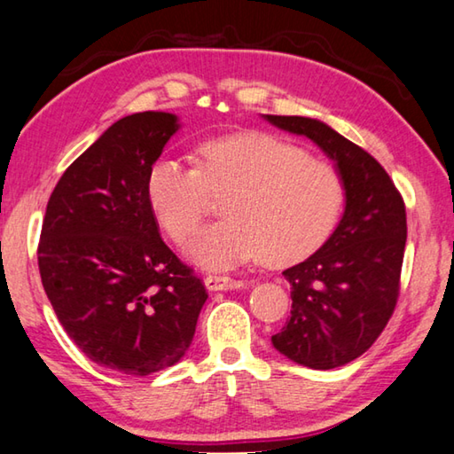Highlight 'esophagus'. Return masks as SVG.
Here are the masks:
<instances>
[{
    "label": "esophagus",
    "instance_id": "obj_1",
    "mask_svg": "<svg viewBox=\"0 0 454 454\" xmlns=\"http://www.w3.org/2000/svg\"><path fill=\"white\" fill-rule=\"evenodd\" d=\"M245 284L241 279H231L225 276H207L205 278V287L209 292H225V289H241Z\"/></svg>",
    "mask_w": 454,
    "mask_h": 454
}]
</instances>
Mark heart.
<instances>
[{
  "instance_id": "1",
  "label": "heart",
  "mask_w": 454,
  "mask_h": 454,
  "mask_svg": "<svg viewBox=\"0 0 454 454\" xmlns=\"http://www.w3.org/2000/svg\"><path fill=\"white\" fill-rule=\"evenodd\" d=\"M209 195L227 197L225 219L197 233L184 251L192 263L221 271L257 257L287 265L314 254L336 227L344 184L328 162L257 130L205 140L197 168L162 157L148 170L146 200L176 243L197 231Z\"/></svg>"
}]
</instances>
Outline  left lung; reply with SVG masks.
<instances>
[{"mask_svg": "<svg viewBox=\"0 0 454 454\" xmlns=\"http://www.w3.org/2000/svg\"><path fill=\"white\" fill-rule=\"evenodd\" d=\"M263 118L317 145L333 160L346 197L328 241L284 271L292 314L271 344L301 366H344L374 344L395 311L406 245L404 200L380 162L332 126L308 116Z\"/></svg>", "mask_w": 454, "mask_h": 454, "instance_id": "1", "label": "left lung"}]
</instances>
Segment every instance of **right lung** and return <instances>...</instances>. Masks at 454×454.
Listing matches in <instances>:
<instances>
[{
  "label": "right lung",
  "instance_id": "right-lung-1",
  "mask_svg": "<svg viewBox=\"0 0 454 454\" xmlns=\"http://www.w3.org/2000/svg\"><path fill=\"white\" fill-rule=\"evenodd\" d=\"M178 129L154 110L116 121L66 168L42 225L40 276L59 324L92 362L130 376L181 360L209 297L146 200L148 170Z\"/></svg>",
  "mask_w": 454,
  "mask_h": 454
}]
</instances>
